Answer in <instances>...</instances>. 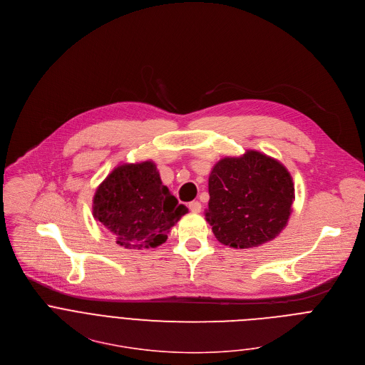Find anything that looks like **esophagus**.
<instances>
[{"instance_id": "34e87169", "label": "esophagus", "mask_w": 365, "mask_h": 365, "mask_svg": "<svg viewBox=\"0 0 365 365\" xmlns=\"http://www.w3.org/2000/svg\"><path fill=\"white\" fill-rule=\"evenodd\" d=\"M189 209H190V212H193V213H199L200 209H202V205H200V202L193 200V202L189 203Z\"/></svg>"}]
</instances>
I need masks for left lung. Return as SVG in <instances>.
<instances>
[{
	"label": "left lung",
	"instance_id": "left-lung-1",
	"mask_svg": "<svg viewBox=\"0 0 365 365\" xmlns=\"http://www.w3.org/2000/svg\"><path fill=\"white\" fill-rule=\"evenodd\" d=\"M209 196L205 217L216 239L222 245L248 250L275 239L287 226L295 187L281 162L247 150L213 166Z\"/></svg>",
	"mask_w": 365,
	"mask_h": 365
}]
</instances>
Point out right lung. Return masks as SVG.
I'll list each match as a JSON object with an SVG mask.
<instances>
[{"label": "right lung", "instance_id": "right-lung-1", "mask_svg": "<svg viewBox=\"0 0 365 365\" xmlns=\"http://www.w3.org/2000/svg\"><path fill=\"white\" fill-rule=\"evenodd\" d=\"M187 213L185 205L162 183L152 160L123 163L98 185L93 216L126 250L156 248L165 244L172 226Z\"/></svg>", "mask_w": 365, "mask_h": 365}]
</instances>
